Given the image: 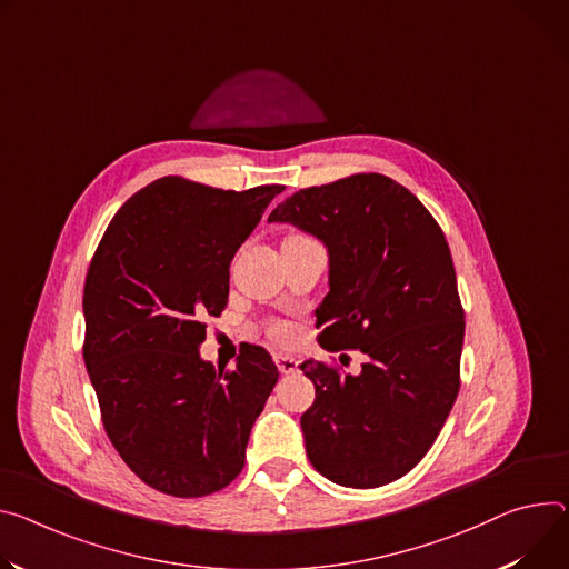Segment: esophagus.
I'll list each match as a JSON object with an SVG mask.
<instances>
[{"mask_svg": "<svg viewBox=\"0 0 569 569\" xmlns=\"http://www.w3.org/2000/svg\"><path fill=\"white\" fill-rule=\"evenodd\" d=\"M274 363H277L281 375H292V372L299 370V360L288 356V353H274Z\"/></svg>", "mask_w": 569, "mask_h": 569, "instance_id": "esophagus-1", "label": "esophagus"}]
</instances>
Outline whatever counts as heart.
Here are the masks:
<instances>
[{
	"label": "heart",
	"mask_w": 569,
	"mask_h": 569,
	"mask_svg": "<svg viewBox=\"0 0 569 569\" xmlns=\"http://www.w3.org/2000/svg\"><path fill=\"white\" fill-rule=\"evenodd\" d=\"M268 333H270L274 340H286V338L290 336L288 327H283V325H270V327H268Z\"/></svg>",
	"instance_id": "b5f03b06"
}]
</instances>
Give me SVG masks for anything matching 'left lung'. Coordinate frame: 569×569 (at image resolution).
<instances>
[{"label": "left lung", "mask_w": 569, "mask_h": 569, "mask_svg": "<svg viewBox=\"0 0 569 569\" xmlns=\"http://www.w3.org/2000/svg\"><path fill=\"white\" fill-rule=\"evenodd\" d=\"M270 222L329 247L318 340L368 358L358 377L325 360L299 366L316 386L301 416L308 460L338 486L392 483L431 449L460 388L465 311L445 233L416 194L377 172L301 188Z\"/></svg>", "instance_id": "left-lung-1"}]
</instances>
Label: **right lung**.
Returning a JSON list of instances; mask_svg holds the SVG:
<instances>
[{
	"mask_svg": "<svg viewBox=\"0 0 569 569\" xmlns=\"http://www.w3.org/2000/svg\"><path fill=\"white\" fill-rule=\"evenodd\" d=\"M283 188L236 192L163 177L122 206L94 249L83 360L109 440L153 490L206 497L244 468L279 370L258 345L216 370L199 345L206 318L227 306L233 253Z\"/></svg>",
	"mask_w": 569,
	"mask_h": 569,
	"instance_id": "obj_1",
	"label": "right lung"
}]
</instances>
